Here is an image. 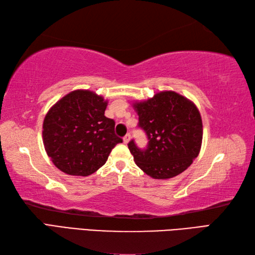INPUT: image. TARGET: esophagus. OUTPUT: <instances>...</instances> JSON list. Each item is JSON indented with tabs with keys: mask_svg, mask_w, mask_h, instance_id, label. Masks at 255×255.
Listing matches in <instances>:
<instances>
[{
	"mask_svg": "<svg viewBox=\"0 0 255 255\" xmlns=\"http://www.w3.org/2000/svg\"><path fill=\"white\" fill-rule=\"evenodd\" d=\"M129 140H130V133H127L126 136L124 137V143H128Z\"/></svg>",
	"mask_w": 255,
	"mask_h": 255,
	"instance_id": "esophagus-1",
	"label": "esophagus"
}]
</instances>
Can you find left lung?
<instances>
[{"mask_svg": "<svg viewBox=\"0 0 255 255\" xmlns=\"http://www.w3.org/2000/svg\"><path fill=\"white\" fill-rule=\"evenodd\" d=\"M138 127L147 134L148 145L140 149L131 140L128 148L145 174L164 180L174 177L197 158L203 140L202 117L193 102L173 91L133 104Z\"/></svg>", "mask_w": 255, "mask_h": 255, "instance_id": "8db88e82", "label": "left lung"}]
</instances>
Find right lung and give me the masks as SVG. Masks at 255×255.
I'll return each instance as SVG.
<instances>
[{
    "instance_id": "add662e5",
    "label": "right lung",
    "mask_w": 255,
    "mask_h": 255,
    "mask_svg": "<svg viewBox=\"0 0 255 255\" xmlns=\"http://www.w3.org/2000/svg\"><path fill=\"white\" fill-rule=\"evenodd\" d=\"M107 101L89 90H77L53 105L42 125L48 156L70 175L88 176L105 164L112 149L123 139L115 122L104 114Z\"/></svg>"
}]
</instances>
